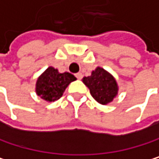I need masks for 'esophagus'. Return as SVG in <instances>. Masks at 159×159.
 Here are the masks:
<instances>
[{
  "instance_id": "34e87169",
  "label": "esophagus",
  "mask_w": 159,
  "mask_h": 159,
  "mask_svg": "<svg viewBox=\"0 0 159 159\" xmlns=\"http://www.w3.org/2000/svg\"><path fill=\"white\" fill-rule=\"evenodd\" d=\"M75 77L78 79V80H80V79H82V78H83V74H82L81 72H77V73L75 74Z\"/></svg>"
}]
</instances>
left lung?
<instances>
[{
	"mask_svg": "<svg viewBox=\"0 0 159 159\" xmlns=\"http://www.w3.org/2000/svg\"><path fill=\"white\" fill-rule=\"evenodd\" d=\"M83 82L89 89L91 96L101 104L111 102L117 94L115 78L102 68L98 67L90 76L83 78Z\"/></svg>",
	"mask_w": 159,
	"mask_h": 159,
	"instance_id": "left-lung-1",
	"label": "left lung"
}]
</instances>
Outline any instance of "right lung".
<instances>
[{
    "label": "right lung",
    "instance_id": "add662e5",
    "mask_svg": "<svg viewBox=\"0 0 159 159\" xmlns=\"http://www.w3.org/2000/svg\"><path fill=\"white\" fill-rule=\"evenodd\" d=\"M76 78L70 72L59 73L57 69L49 67L38 78L36 83V93L46 102L58 100L66 88Z\"/></svg>",
    "mask_w": 159,
    "mask_h": 159
}]
</instances>
